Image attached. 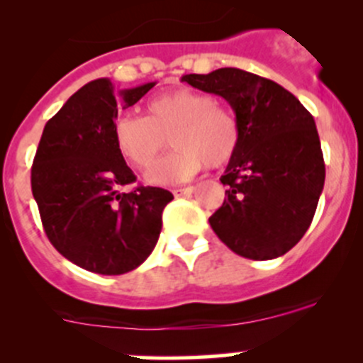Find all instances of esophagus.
<instances>
[{"instance_id": "esophagus-1", "label": "esophagus", "mask_w": 363, "mask_h": 363, "mask_svg": "<svg viewBox=\"0 0 363 363\" xmlns=\"http://www.w3.org/2000/svg\"><path fill=\"white\" fill-rule=\"evenodd\" d=\"M174 193L175 196H188V195H191L193 193V188L191 186H189V188H177V189H174Z\"/></svg>"}]
</instances>
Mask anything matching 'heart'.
I'll return each instance as SVG.
<instances>
[{
	"mask_svg": "<svg viewBox=\"0 0 363 363\" xmlns=\"http://www.w3.org/2000/svg\"><path fill=\"white\" fill-rule=\"evenodd\" d=\"M145 111V117L135 113L117 117L113 140L135 168L147 170L170 138L175 151L149 172L147 179L152 184L184 182L205 164L225 167L239 149V119L232 111L216 104L211 94L181 87L152 98Z\"/></svg>",
	"mask_w": 363,
	"mask_h": 363,
	"instance_id": "1",
	"label": "heart"
}]
</instances>
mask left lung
I'll list each match as a JSON object with an SVG mask.
<instances>
[{"instance_id":"obj_1","label":"left lung","mask_w":363,"mask_h":363,"mask_svg":"<svg viewBox=\"0 0 363 363\" xmlns=\"http://www.w3.org/2000/svg\"><path fill=\"white\" fill-rule=\"evenodd\" d=\"M181 80L225 98L240 124L239 149L221 175L225 202L208 218L212 230L244 258L283 256L307 232L323 191L313 116L283 86L239 68Z\"/></svg>"}]
</instances>
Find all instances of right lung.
I'll return each mask as SVG.
<instances>
[{
	"label": "right lung",
	"mask_w": 363,
	"mask_h": 363,
	"mask_svg": "<svg viewBox=\"0 0 363 363\" xmlns=\"http://www.w3.org/2000/svg\"><path fill=\"white\" fill-rule=\"evenodd\" d=\"M155 82L121 91L124 108ZM117 93L108 79L80 87L47 121L31 167V191L47 239L94 274L119 276L145 262L161 232V214L174 195L137 186L113 140Z\"/></svg>",
	"instance_id": "right-lung-1"
}]
</instances>
